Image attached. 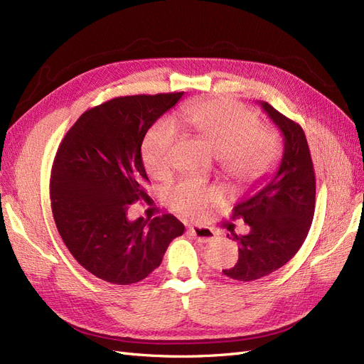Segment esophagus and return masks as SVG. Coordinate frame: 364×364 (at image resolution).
Here are the masks:
<instances>
[{"mask_svg":"<svg viewBox=\"0 0 364 364\" xmlns=\"http://www.w3.org/2000/svg\"><path fill=\"white\" fill-rule=\"evenodd\" d=\"M190 234L199 241V243H208V241H213L215 238L214 230L205 226H191Z\"/></svg>","mask_w":364,"mask_h":364,"instance_id":"34e87169","label":"esophagus"}]
</instances>
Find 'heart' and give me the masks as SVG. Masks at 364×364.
Instances as JSON below:
<instances>
[{
    "label": "heart",
    "mask_w": 364,
    "mask_h": 364,
    "mask_svg": "<svg viewBox=\"0 0 364 364\" xmlns=\"http://www.w3.org/2000/svg\"><path fill=\"white\" fill-rule=\"evenodd\" d=\"M183 123L218 156V167L228 181L240 188L257 185L272 173L281 153L274 130L258 126V118L249 107L230 98H213L186 106ZM176 126L161 119L142 142V162L153 179L164 181L171 173V150ZM225 200L218 186L186 179L167 193L173 211L190 218H202L209 209Z\"/></svg>",
    "instance_id": "b5f03b06"
}]
</instances>
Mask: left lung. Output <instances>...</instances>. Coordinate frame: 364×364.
Returning <instances> with one entry per match:
<instances>
[{
    "label": "left lung",
    "mask_w": 364,
    "mask_h": 364,
    "mask_svg": "<svg viewBox=\"0 0 364 364\" xmlns=\"http://www.w3.org/2000/svg\"><path fill=\"white\" fill-rule=\"evenodd\" d=\"M261 106L282 132L284 155L269 183L232 211V218H243L250 232H232L240 245L238 261L223 273L243 282L267 277L296 255L310 230L316 205V174L302 127L269 103Z\"/></svg>",
    "instance_id": "left-lung-1"
}]
</instances>
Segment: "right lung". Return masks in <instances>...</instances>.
Masks as SVG:
<instances>
[{
  "instance_id": "add662e5",
  "label": "right lung",
  "mask_w": 364,
  "mask_h": 364,
  "mask_svg": "<svg viewBox=\"0 0 364 364\" xmlns=\"http://www.w3.org/2000/svg\"><path fill=\"white\" fill-rule=\"evenodd\" d=\"M183 92L117 97L87 109L63 136L51 167L54 223L74 259L117 285L159 267L185 226L171 214L130 222L132 203L149 200L141 144Z\"/></svg>"
}]
</instances>
